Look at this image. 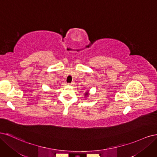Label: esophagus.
<instances>
[{"label":"esophagus","instance_id":"obj_1","mask_svg":"<svg viewBox=\"0 0 157 157\" xmlns=\"http://www.w3.org/2000/svg\"><path fill=\"white\" fill-rule=\"evenodd\" d=\"M68 84H70V85H72V84H73V82H71V83H68Z\"/></svg>","mask_w":157,"mask_h":157}]
</instances>
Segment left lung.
Masks as SVG:
<instances>
[{
    "label": "left lung",
    "mask_w": 157,
    "mask_h": 157,
    "mask_svg": "<svg viewBox=\"0 0 157 157\" xmlns=\"http://www.w3.org/2000/svg\"><path fill=\"white\" fill-rule=\"evenodd\" d=\"M86 96H88V94H86Z\"/></svg>",
    "instance_id": "1"
}]
</instances>
